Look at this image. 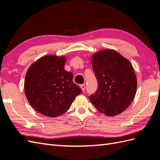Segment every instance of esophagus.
<instances>
[{
  "instance_id": "34e87169",
  "label": "esophagus",
  "mask_w": 160,
  "mask_h": 160,
  "mask_svg": "<svg viewBox=\"0 0 160 160\" xmlns=\"http://www.w3.org/2000/svg\"><path fill=\"white\" fill-rule=\"evenodd\" d=\"M80 88H81L82 91H85V84H81V85H80Z\"/></svg>"
}]
</instances>
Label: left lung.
I'll list each match as a JSON object with an SVG mask.
<instances>
[{
  "label": "left lung",
  "instance_id": "8db88e82",
  "mask_svg": "<svg viewBox=\"0 0 160 160\" xmlns=\"http://www.w3.org/2000/svg\"><path fill=\"white\" fill-rule=\"evenodd\" d=\"M98 88L89 97L95 108L107 116L122 113L136 93L137 78L129 60L113 50H103L92 57Z\"/></svg>",
  "mask_w": 160,
  "mask_h": 160
}]
</instances>
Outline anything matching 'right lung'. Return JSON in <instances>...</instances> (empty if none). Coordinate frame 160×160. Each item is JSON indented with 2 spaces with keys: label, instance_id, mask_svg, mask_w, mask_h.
Masks as SVG:
<instances>
[{
  "label": "right lung",
  "instance_id": "1",
  "mask_svg": "<svg viewBox=\"0 0 160 160\" xmlns=\"http://www.w3.org/2000/svg\"><path fill=\"white\" fill-rule=\"evenodd\" d=\"M65 57L46 55L28 68L25 91L27 100L38 112L55 118L65 113L82 90L64 69Z\"/></svg>",
  "mask_w": 160,
  "mask_h": 160
}]
</instances>
